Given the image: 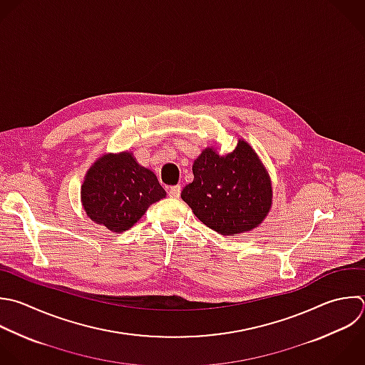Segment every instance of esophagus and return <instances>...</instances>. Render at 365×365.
<instances>
[{"label":"esophagus","instance_id":"34e87169","mask_svg":"<svg viewBox=\"0 0 365 365\" xmlns=\"http://www.w3.org/2000/svg\"><path fill=\"white\" fill-rule=\"evenodd\" d=\"M180 194H181V185L178 184V185H173V187H170V190H168V195L171 197V198H178L180 197Z\"/></svg>","mask_w":365,"mask_h":365}]
</instances>
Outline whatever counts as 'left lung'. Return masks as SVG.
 <instances>
[{"label":"left lung","mask_w":365,"mask_h":365,"mask_svg":"<svg viewBox=\"0 0 365 365\" xmlns=\"http://www.w3.org/2000/svg\"><path fill=\"white\" fill-rule=\"evenodd\" d=\"M192 174L181 198L218 234L251 231L267 217L272 201L271 180L247 141L238 140L227 155L205 148L194 161Z\"/></svg>","instance_id":"1"}]
</instances>
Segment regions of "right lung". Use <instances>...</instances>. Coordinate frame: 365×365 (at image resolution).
<instances>
[{
	"label": "right lung",
	"mask_w": 365,
	"mask_h": 365,
	"mask_svg": "<svg viewBox=\"0 0 365 365\" xmlns=\"http://www.w3.org/2000/svg\"><path fill=\"white\" fill-rule=\"evenodd\" d=\"M165 195L155 174L140 165L128 151L100 157L81 185L87 215L117 234L130 230L151 204Z\"/></svg>",
	"instance_id": "1"
}]
</instances>
